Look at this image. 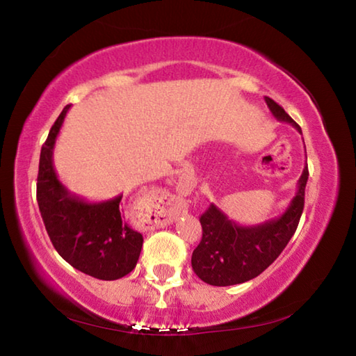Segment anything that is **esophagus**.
<instances>
[{"instance_id": "1", "label": "esophagus", "mask_w": 356, "mask_h": 356, "mask_svg": "<svg viewBox=\"0 0 356 356\" xmlns=\"http://www.w3.org/2000/svg\"><path fill=\"white\" fill-rule=\"evenodd\" d=\"M176 213H180V209H176Z\"/></svg>"}]
</instances>
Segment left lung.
Returning a JSON list of instances; mask_svg holds the SVG:
<instances>
[{
  "mask_svg": "<svg viewBox=\"0 0 356 356\" xmlns=\"http://www.w3.org/2000/svg\"><path fill=\"white\" fill-rule=\"evenodd\" d=\"M268 110L280 122L300 125L270 97H265ZM308 165L298 179V188L289 207L276 218L254 226H242L212 204L201 215L202 238L191 256V267L210 286L242 284L261 275L275 262L289 240L297 231L305 207V188L308 182Z\"/></svg>",
  "mask_w": 356,
  "mask_h": 356,
  "instance_id": "8db88e82",
  "label": "left lung"
}]
</instances>
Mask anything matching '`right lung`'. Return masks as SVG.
<instances>
[{
    "instance_id": "right-lung-1",
    "label": "right lung",
    "mask_w": 356,
    "mask_h": 356,
    "mask_svg": "<svg viewBox=\"0 0 356 356\" xmlns=\"http://www.w3.org/2000/svg\"><path fill=\"white\" fill-rule=\"evenodd\" d=\"M69 108L59 114L40 150L38 204L42 220L55 250L72 267L97 280H119L135 268L143 236L124 221L119 207L122 195L89 202L58 179L53 150Z\"/></svg>"
}]
</instances>
